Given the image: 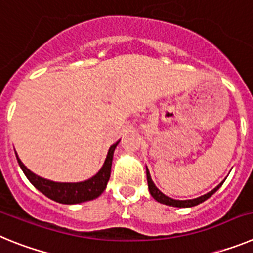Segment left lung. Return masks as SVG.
Segmentation results:
<instances>
[{"instance_id": "left-lung-1", "label": "left lung", "mask_w": 253, "mask_h": 253, "mask_svg": "<svg viewBox=\"0 0 253 253\" xmlns=\"http://www.w3.org/2000/svg\"><path fill=\"white\" fill-rule=\"evenodd\" d=\"M146 171H147V182H148V189H149V193H151V195L153 196V199L156 200V202L161 203V204L169 205V207H176V208L195 207V205H199L200 203L205 202L207 199H209L210 196L213 195V194L215 193L216 190L222 186V184H223V182L222 184H219L215 189H213L211 191H209L208 194H205V195L199 196V198H196V199H190V200H176V199H172V198H169V196L165 195V194H163L162 191H161V190L158 189L156 185H154V182L152 181V178H151V173H149V171L147 167H146Z\"/></svg>"}]
</instances>
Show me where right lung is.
<instances>
[{
  "instance_id": "add662e5",
  "label": "right lung",
  "mask_w": 253,
  "mask_h": 253,
  "mask_svg": "<svg viewBox=\"0 0 253 253\" xmlns=\"http://www.w3.org/2000/svg\"><path fill=\"white\" fill-rule=\"evenodd\" d=\"M119 142L120 140H118L115 144H113L109 148L106 160H105L100 171L91 178L81 181V182H55V181L46 180V178L35 175L34 172H31L21 162L17 153L16 158L22 172L25 173L28 180L39 190L40 193H43L49 199L60 203V204H80V203L90 202V200L99 198L104 193V190L106 189L107 181L110 178L114 151H115L116 146L119 144Z\"/></svg>"
}]
</instances>
